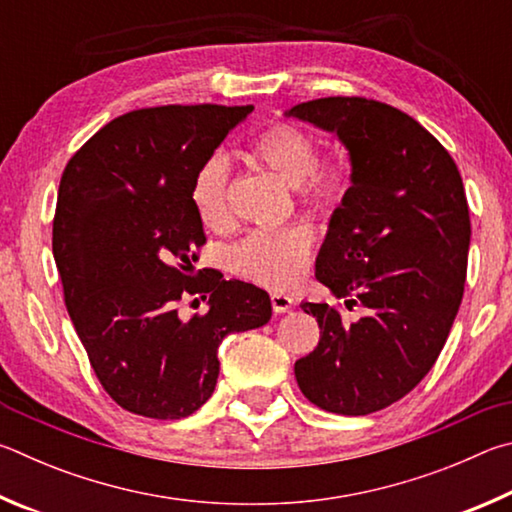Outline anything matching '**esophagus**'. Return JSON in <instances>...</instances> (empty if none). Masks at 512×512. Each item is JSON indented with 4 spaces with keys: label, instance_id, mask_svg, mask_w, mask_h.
I'll use <instances>...</instances> for the list:
<instances>
[{
    "label": "esophagus",
    "instance_id": "obj_1",
    "mask_svg": "<svg viewBox=\"0 0 512 512\" xmlns=\"http://www.w3.org/2000/svg\"><path fill=\"white\" fill-rule=\"evenodd\" d=\"M272 308H274V312H288L290 308H292V303H294V299L290 297V294H283V292H274L272 294Z\"/></svg>",
    "mask_w": 512,
    "mask_h": 512
}]
</instances>
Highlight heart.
I'll use <instances>...</instances> for the list:
<instances>
[{"label":"heart","instance_id":"b5f03b06","mask_svg":"<svg viewBox=\"0 0 512 512\" xmlns=\"http://www.w3.org/2000/svg\"><path fill=\"white\" fill-rule=\"evenodd\" d=\"M247 155L299 191L301 204L317 213H333L344 200L348 173L335 157L317 159L315 139L292 123H272L249 143ZM197 218L209 229L229 222V166L213 155L197 170L191 188ZM315 236L308 227L251 233L229 251V267L242 279L272 290H288L306 274Z\"/></svg>","mask_w":512,"mask_h":512}]
</instances>
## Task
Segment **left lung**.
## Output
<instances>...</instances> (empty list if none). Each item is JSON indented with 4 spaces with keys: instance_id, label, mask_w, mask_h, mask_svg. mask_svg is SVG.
Wrapping results in <instances>:
<instances>
[{
    "instance_id": "obj_1",
    "label": "left lung",
    "mask_w": 512,
    "mask_h": 512,
    "mask_svg": "<svg viewBox=\"0 0 512 512\" xmlns=\"http://www.w3.org/2000/svg\"><path fill=\"white\" fill-rule=\"evenodd\" d=\"M285 114L333 132L351 157V188L330 215L315 276L348 310H366L346 319L328 303H301L321 335L294 375L312 405L366 416L425 378L459 312L470 249L461 173L436 137L387 103L328 96Z\"/></svg>"
}]
</instances>
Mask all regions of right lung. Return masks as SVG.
I'll use <instances>...</instances> for the list:
<instances>
[{
    "label": "right lung",
    "mask_w": 512,
    "mask_h": 512,
    "mask_svg": "<svg viewBox=\"0 0 512 512\" xmlns=\"http://www.w3.org/2000/svg\"><path fill=\"white\" fill-rule=\"evenodd\" d=\"M251 110H134L98 130L62 173L53 258L65 306L98 382L132 414L191 416L218 382L222 339L272 317L265 290L193 267L206 242L193 179ZM188 293L210 294L206 316L176 315Z\"/></svg>",
    "instance_id": "right-lung-1"
}]
</instances>
